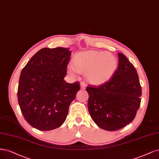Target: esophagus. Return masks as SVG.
<instances>
[{"label": "esophagus", "instance_id": "esophagus-1", "mask_svg": "<svg viewBox=\"0 0 159 159\" xmlns=\"http://www.w3.org/2000/svg\"><path fill=\"white\" fill-rule=\"evenodd\" d=\"M86 84L84 82H81V83H80V89H83V90H84L86 89Z\"/></svg>", "mask_w": 159, "mask_h": 159}]
</instances>
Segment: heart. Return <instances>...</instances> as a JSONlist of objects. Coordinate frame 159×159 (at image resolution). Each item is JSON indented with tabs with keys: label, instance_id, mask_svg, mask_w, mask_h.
<instances>
[{
	"label": "heart",
	"instance_id": "heart-1",
	"mask_svg": "<svg viewBox=\"0 0 159 159\" xmlns=\"http://www.w3.org/2000/svg\"><path fill=\"white\" fill-rule=\"evenodd\" d=\"M117 59L114 55L106 52L86 51L76 54L73 59V65L76 71L86 73V77L90 83L101 84L108 80L117 68ZM68 72L74 75L73 67Z\"/></svg>",
	"mask_w": 159,
	"mask_h": 159
}]
</instances>
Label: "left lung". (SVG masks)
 <instances>
[{
  "mask_svg": "<svg viewBox=\"0 0 159 159\" xmlns=\"http://www.w3.org/2000/svg\"><path fill=\"white\" fill-rule=\"evenodd\" d=\"M119 63L113 76L103 84L89 85L88 108L100 128L116 131L129 124L141 104V86L137 70L125 56L117 53Z\"/></svg>",
  "mask_w": 159,
  "mask_h": 159,
  "instance_id": "obj_1",
  "label": "left lung"
}]
</instances>
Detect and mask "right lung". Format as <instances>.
<instances>
[{
  "label": "right lung",
  "instance_id": "add662e5",
  "mask_svg": "<svg viewBox=\"0 0 159 159\" xmlns=\"http://www.w3.org/2000/svg\"><path fill=\"white\" fill-rule=\"evenodd\" d=\"M71 52L67 48H43L30 59L20 76L18 100L24 119L38 130L58 128L80 90L78 81L64 78Z\"/></svg>",
  "mask_w": 159,
  "mask_h": 159
}]
</instances>
